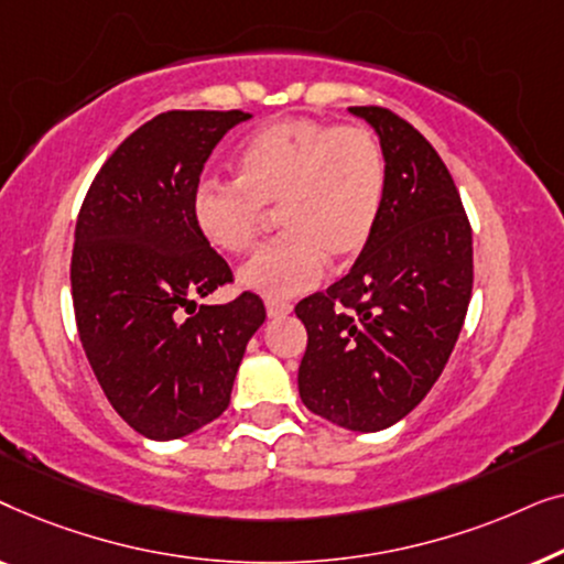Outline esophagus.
I'll return each instance as SVG.
<instances>
[{
	"instance_id": "34e87169",
	"label": "esophagus",
	"mask_w": 564,
	"mask_h": 564,
	"mask_svg": "<svg viewBox=\"0 0 564 564\" xmlns=\"http://www.w3.org/2000/svg\"><path fill=\"white\" fill-rule=\"evenodd\" d=\"M290 311H292V305L284 303V300H267L269 318H282V315H288Z\"/></svg>"
}]
</instances>
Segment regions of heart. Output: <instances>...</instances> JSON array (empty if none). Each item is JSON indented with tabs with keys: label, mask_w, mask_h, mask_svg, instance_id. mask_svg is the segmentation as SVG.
<instances>
[{
	"label": "heart",
	"mask_w": 564,
	"mask_h": 564,
	"mask_svg": "<svg viewBox=\"0 0 564 564\" xmlns=\"http://www.w3.org/2000/svg\"><path fill=\"white\" fill-rule=\"evenodd\" d=\"M238 180L205 176L192 220L213 249L241 253L280 210L282 236L246 261L238 280L269 300L311 290L326 257L346 264L367 249L380 220L388 164L372 130L284 118L253 130L236 156Z\"/></svg>",
	"instance_id": "heart-1"
}]
</instances>
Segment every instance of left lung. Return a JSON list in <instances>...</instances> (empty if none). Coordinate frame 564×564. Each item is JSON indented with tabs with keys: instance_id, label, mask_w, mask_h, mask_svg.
I'll list each match as a JSON object with an SVG mask.
<instances>
[{
	"instance_id": "left-lung-1",
	"label": "left lung",
	"mask_w": 564,
	"mask_h": 564,
	"mask_svg": "<svg viewBox=\"0 0 564 564\" xmlns=\"http://www.w3.org/2000/svg\"><path fill=\"white\" fill-rule=\"evenodd\" d=\"M380 135L388 184L351 272L300 300L307 411L349 431L405 419L444 372L473 295V228L449 169L388 107H349Z\"/></svg>"
}]
</instances>
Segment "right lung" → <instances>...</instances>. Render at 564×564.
I'll return each mask as SVG.
<instances>
[{
    "instance_id": "1",
    "label": "right lung",
    "mask_w": 564,
    "mask_h": 564,
    "mask_svg": "<svg viewBox=\"0 0 564 564\" xmlns=\"http://www.w3.org/2000/svg\"><path fill=\"white\" fill-rule=\"evenodd\" d=\"M241 110L161 112L99 169L76 218L72 297L99 388L138 434L169 442L218 419L246 344L264 323L259 295L197 305L234 282L192 220L205 161Z\"/></svg>"
}]
</instances>
